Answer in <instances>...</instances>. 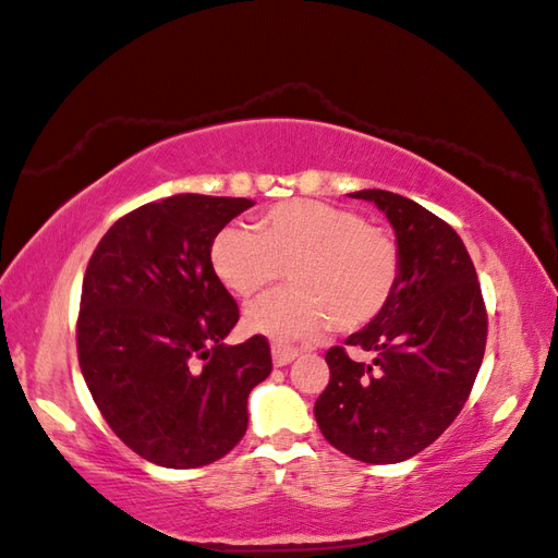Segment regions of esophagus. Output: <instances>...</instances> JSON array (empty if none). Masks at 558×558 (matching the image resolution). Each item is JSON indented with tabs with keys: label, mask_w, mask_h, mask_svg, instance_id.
<instances>
[{
	"label": "esophagus",
	"mask_w": 558,
	"mask_h": 558,
	"mask_svg": "<svg viewBox=\"0 0 558 558\" xmlns=\"http://www.w3.org/2000/svg\"><path fill=\"white\" fill-rule=\"evenodd\" d=\"M270 354H272V364H276V366H286V364H290L294 357H298L300 350L286 348V345H272V348H270Z\"/></svg>",
	"instance_id": "34e87169"
}]
</instances>
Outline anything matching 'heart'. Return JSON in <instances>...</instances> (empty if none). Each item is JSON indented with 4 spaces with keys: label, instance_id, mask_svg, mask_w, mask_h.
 Masks as SVG:
<instances>
[{
    "label": "heart",
    "instance_id": "obj_1",
    "mask_svg": "<svg viewBox=\"0 0 558 558\" xmlns=\"http://www.w3.org/2000/svg\"><path fill=\"white\" fill-rule=\"evenodd\" d=\"M210 268L230 292L252 298L290 268L294 288L246 306L252 333L288 342L362 328L386 310L398 286V244L357 210L324 201H286L254 225H225L210 242Z\"/></svg>",
    "mask_w": 558,
    "mask_h": 558
}]
</instances>
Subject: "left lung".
Instances as JSON below:
<instances>
[{
  "instance_id": "left-lung-1",
  "label": "left lung",
  "mask_w": 558,
  "mask_h": 558,
  "mask_svg": "<svg viewBox=\"0 0 558 558\" xmlns=\"http://www.w3.org/2000/svg\"><path fill=\"white\" fill-rule=\"evenodd\" d=\"M350 196L386 213L400 276L386 310L345 340L374 360L326 352L330 381L314 417L345 456L390 465L434 444L465 405L487 345V312L477 270L448 222L384 189Z\"/></svg>"
}]
</instances>
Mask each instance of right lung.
Listing matches in <instances>:
<instances>
[{"label":"right lung","instance_id":"1","mask_svg":"<svg viewBox=\"0 0 558 558\" xmlns=\"http://www.w3.org/2000/svg\"><path fill=\"white\" fill-rule=\"evenodd\" d=\"M254 201L177 194L117 220L93 252L76 324L78 364L122 441L162 468L228 456L246 398L270 374L264 336L225 345L240 310L210 268V242Z\"/></svg>","mask_w":558,"mask_h":558}]
</instances>
